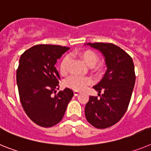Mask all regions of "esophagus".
<instances>
[{"label":"esophagus","instance_id":"1","mask_svg":"<svg viewBox=\"0 0 151 151\" xmlns=\"http://www.w3.org/2000/svg\"><path fill=\"white\" fill-rule=\"evenodd\" d=\"M81 93V92L78 91H73V94H74V96H78V94H80Z\"/></svg>","mask_w":151,"mask_h":151}]
</instances>
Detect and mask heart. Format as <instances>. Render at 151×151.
I'll return each instance as SVG.
<instances>
[{
  "label": "heart",
  "mask_w": 151,
  "mask_h": 151,
  "mask_svg": "<svg viewBox=\"0 0 151 151\" xmlns=\"http://www.w3.org/2000/svg\"><path fill=\"white\" fill-rule=\"evenodd\" d=\"M80 56L82 58V60L84 61V63L89 67L94 66L99 60L97 54L91 50H86L84 51L81 52ZM70 60V58L67 55L63 58V60L60 62V71L63 74L68 72ZM92 82H93V80L89 77L71 75L66 80L64 84L66 87H69L70 89L75 90V91H82V90L85 89L87 86L91 84Z\"/></svg>",
  "instance_id": "1"
}]
</instances>
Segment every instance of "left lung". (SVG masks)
Masks as SVG:
<instances>
[{
  "instance_id": "8db88e82",
  "label": "left lung",
  "mask_w": 151,
  "mask_h": 151,
  "mask_svg": "<svg viewBox=\"0 0 151 151\" xmlns=\"http://www.w3.org/2000/svg\"><path fill=\"white\" fill-rule=\"evenodd\" d=\"M87 44L102 53L107 70L101 81L93 87L101 97H90L85 116L92 126L104 129L118 122L127 110L136 79L134 62L127 53L115 44Z\"/></svg>"
}]
</instances>
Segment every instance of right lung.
<instances>
[{
    "label": "right lung",
    "instance_id": "right-lung-1",
    "mask_svg": "<svg viewBox=\"0 0 151 151\" xmlns=\"http://www.w3.org/2000/svg\"><path fill=\"white\" fill-rule=\"evenodd\" d=\"M69 47L38 44L21 54L17 70V83L21 105L36 124L50 127L63 118L73 96L69 88L60 91V75L55 64Z\"/></svg>",
    "mask_w": 151,
    "mask_h": 151
}]
</instances>
